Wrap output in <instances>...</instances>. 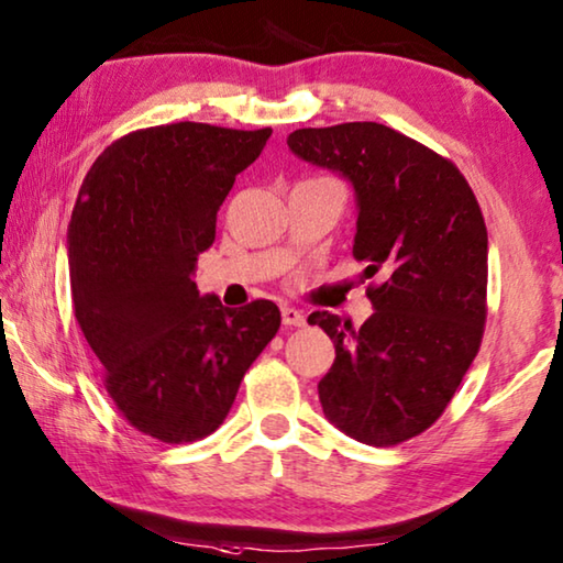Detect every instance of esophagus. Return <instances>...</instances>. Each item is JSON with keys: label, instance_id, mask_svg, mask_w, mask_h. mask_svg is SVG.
Returning <instances> with one entry per match:
<instances>
[{"label": "esophagus", "instance_id": "esophagus-1", "mask_svg": "<svg viewBox=\"0 0 563 563\" xmlns=\"http://www.w3.org/2000/svg\"><path fill=\"white\" fill-rule=\"evenodd\" d=\"M280 318H283V325H288V328L306 325V316H302V310H298V308L283 306L280 308Z\"/></svg>", "mask_w": 563, "mask_h": 563}]
</instances>
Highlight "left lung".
<instances>
[{
  "label": "left lung",
  "mask_w": 563,
  "mask_h": 563,
  "mask_svg": "<svg viewBox=\"0 0 563 563\" xmlns=\"http://www.w3.org/2000/svg\"><path fill=\"white\" fill-rule=\"evenodd\" d=\"M302 163L330 169L355 195L353 255L368 263L373 316L355 330L328 310L308 318L335 343L318 383L338 431L396 445L443 413L474 363L486 323L488 235L456 165L378 122L288 135Z\"/></svg>",
  "instance_id": "obj_1"
}]
</instances>
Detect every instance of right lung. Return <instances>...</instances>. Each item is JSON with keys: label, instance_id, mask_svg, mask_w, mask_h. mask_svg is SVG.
<instances>
[{"label": "right lung", "instance_id": "1", "mask_svg": "<svg viewBox=\"0 0 563 563\" xmlns=\"http://www.w3.org/2000/svg\"><path fill=\"white\" fill-rule=\"evenodd\" d=\"M271 132L137 130L112 142L79 187L67 230L75 318L114 406L163 443L216 431L280 328L273 300L225 308L192 280L222 200Z\"/></svg>", "mask_w": 563, "mask_h": 563}]
</instances>
